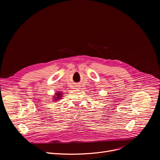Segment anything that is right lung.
<instances>
[{
  "instance_id": "add662e5",
  "label": "right lung",
  "mask_w": 160,
  "mask_h": 160,
  "mask_svg": "<svg viewBox=\"0 0 160 160\" xmlns=\"http://www.w3.org/2000/svg\"><path fill=\"white\" fill-rule=\"evenodd\" d=\"M55 94H56V95H55V97H54V101H56V100H59L60 98H62V93L60 91H58V93H56Z\"/></svg>"
}]
</instances>
